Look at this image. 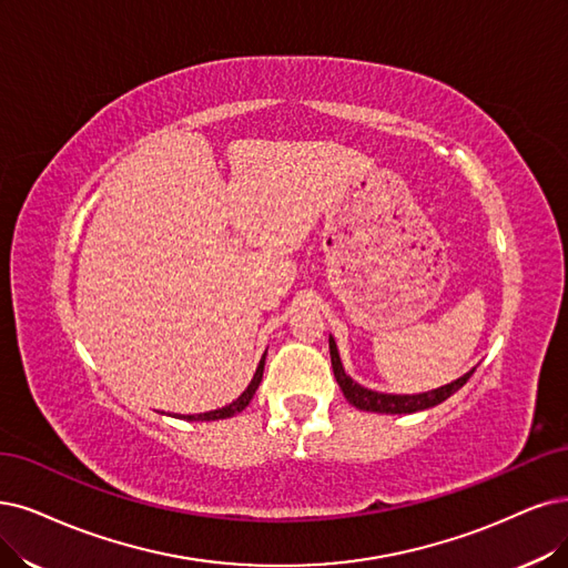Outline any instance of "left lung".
<instances>
[{
  "label": "left lung",
  "mask_w": 568,
  "mask_h": 568,
  "mask_svg": "<svg viewBox=\"0 0 568 568\" xmlns=\"http://www.w3.org/2000/svg\"><path fill=\"white\" fill-rule=\"evenodd\" d=\"M329 358H332V369H334V379H337L342 393L346 400L358 407L363 412H379V414H414V412H422V409H430L439 403H445L449 395H454L460 386H464L475 369L466 372L464 376H458L456 382L447 384V386H439L435 390L428 393H416V395H393V393H376L369 390L365 386H361L358 382H353L351 376L344 372L342 358H339V351L334 339L329 337Z\"/></svg>",
  "instance_id": "obj_1"
}]
</instances>
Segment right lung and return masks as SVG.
Listing matches in <instances>:
<instances>
[{
  "instance_id": "add662e5",
  "label": "right lung",
  "mask_w": 568,
  "mask_h": 568,
  "mask_svg": "<svg viewBox=\"0 0 568 568\" xmlns=\"http://www.w3.org/2000/svg\"><path fill=\"white\" fill-rule=\"evenodd\" d=\"M264 361H266V353L262 355V361H260V365H257V372H255V376H252V382L247 384V388H245V390H243V393L236 397L234 403L226 405V407H222V409L203 412V414H186V416H180V418H186V422H215V418H229V416H234V414L243 412V409L250 405L252 395H255V390L260 388L262 374H264Z\"/></svg>"
}]
</instances>
